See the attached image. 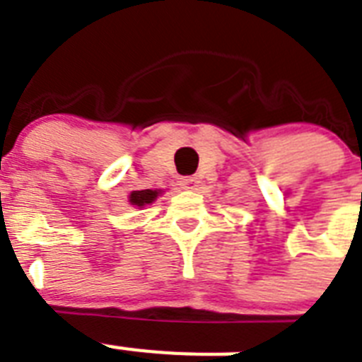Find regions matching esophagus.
<instances>
[{
  "mask_svg": "<svg viewBox=\"0 0 362 362\" xmlns=\"http://www.w3.org/2000/svg\"><path fill=\"white\" fill-rule=\"evenodd\" d=\"M199 185L198 177H192V175H188V177H183L181 179V188H185V190H196Z\"/></svg>",
  "mask_w": 362,
  "mask_h": 362,
  "instance_id": "1",
  "label": "esophagus"
}]
</instances>
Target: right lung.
<instances>
[{"label": "right lung", "instance_id": "add662e5", "mask_svg": "<svg viewBox=\"0 0 362 362\" xmlns=\"http://www.w3.org/2000/svg\"><path fill=\"white\" fill-rule=\"evenodd\" d=\"M160 194V190H133L129 194V203L131 205H136V207H144V205H149L157 199V196Z\"/></svg>", "mask_w": 362, "mask_h": 362}]
</instances>
